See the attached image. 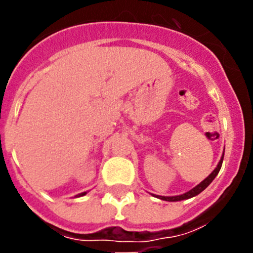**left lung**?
I'll use <instances>...</instances> for the list:
<instances>
[{"mask_svg": "<svg viewBox=\"0 0 253 253\" xmlns=\"http://www.w3.org/2000/svg\"><path fill=\"white\" fill-rule=\"evenodd\" d=\"M223 159H224V154L221 155V158H220V160H219L218 165H216L215 169L211 171V174L209 175L208 177H206L205 180L202 181V182L198 183L196 187H193L192 190L188 191V192L183 193V195H178V196H157V195H153V196H154V197H157V198H159V200L168 201V202H177V201L188 200V198H192V197H195V196L200 195V193L202 192L203 190H206V188L208 187L209 185H211V181H213L214 178H215V176L218 175L219 170H220V168H221V164H223Z\"/></svg>", "mask_w": 253, "mask_h": 253, "instance_id": "obj_1", "label": "left lung"}]
</instances>
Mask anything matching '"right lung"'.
<instances>
[{"mask_svg": "<svg viewBox=\"0 0 253 253\" xmlns=\"http://www.w3.org/2000/svg\"><path fill=\"white\" fill-rule=\"evenodd\" d=\"M84 195H86V192H82V193H79V195L76 196V197H82V196H84Z\"/></svg>", "mask_w": 253, "mask_h": 253, "instance_id": "right-lung-1", "label": "right lung"}]
</instances>
